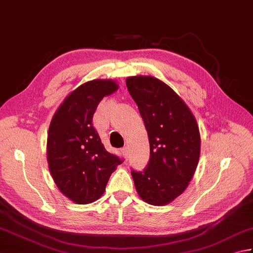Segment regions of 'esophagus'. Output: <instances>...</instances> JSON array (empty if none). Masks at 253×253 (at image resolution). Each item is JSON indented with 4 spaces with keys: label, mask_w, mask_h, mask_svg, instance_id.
Returning a JSON list of instances; mask_svg holds the SVG:
<instances>
[{
    "label": "esophagus",
    "mask_w": 253,
    "mask_h": 253,
    "mask_svg": "<svg viewBox=\"0 0 253 253\" xmlns=\"http://www.w3.org/2000/svg\"><path fill=\"white\" fill-rule=\"evenodd\" d=\"M121 152H122V154L125 155L126 159H127V157H128V150H127V147H126V146L123 147V149L121 150Z\"/></svg>",
    "instance_id": "esophagus-1"
}]
</instances>
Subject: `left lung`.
Listing matches in <instances>:
<instances>
[{"instance_id":"1","label":"left lung","mask_w":253,"mask_h":253,"mask_svg":"<svg viewBox=\"0 0 253 253\" xmlns=\"http://www.w3.org/2000/svg\"><path fill=\"white\" fill-rule=\"evenodd\" d=\"M149 135L150 161L131 170L139 196L154 206L173 202L188 186L201 154L196 119L169 85L152 76L126 80Z\"/></svg>"}]
</instances>
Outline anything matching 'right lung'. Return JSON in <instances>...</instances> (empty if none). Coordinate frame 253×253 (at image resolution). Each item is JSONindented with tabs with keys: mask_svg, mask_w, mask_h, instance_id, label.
<instances>
[{
	"mask_svg": "<svg viewBox=\"0 0 253 253\" xmlns=\"http://www.w3.org/2000/svg\"><path fill=\"white\" fill-rule=\"evenodd\" d=\"M119 85L110 79L84 83L65 98L52 117L47 136V161L59 190L76 204L96 202L122 160L104 149L92 126L103 97Z\"/></svg>",
	"mask_w": 253,
	"mask_h": 253,
	"instance_id": "right-lung-1",
	"label": "right lung"
}]
</instances>
